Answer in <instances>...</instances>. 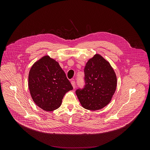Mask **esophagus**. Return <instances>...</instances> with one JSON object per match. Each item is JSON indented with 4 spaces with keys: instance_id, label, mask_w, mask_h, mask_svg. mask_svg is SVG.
I'll list each match as a JSON object with an SVG mask.
<instances>
[{
    "instance_id": "esophagus-1",
    "label": "esophagus",
    "mask_w": 150,
    "mask_h": 150,
    "mask_svg": "<svg viewBox=\"0 0 150 150\" xmlns=\"http://www.w3.org/2000/svg\"><path fill=\"white\" fill-rule=\"evenodd\" d=\"M71 84H72V85L73 88H75V86H76V83H75V82L74 81H71Z\"/></svg>"
}]
</instances>
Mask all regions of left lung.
<instances>
[{"label": "left lung", "mask_w": 150, "mask_h": 150, "mask_svg": "<svg viewBox=\"0 0 150 150\" xmlns=\"http://www.w3.org/2000/svg\"><path fill=\"white\" fill-rule=\"evenodd\" d=\"M84 74V87L76 94L83 108L100 110L110 103L116 91V74L109 62L96 54L86 63Z\"/></svg>", "instance_id": "obj_1"}]
</instances>
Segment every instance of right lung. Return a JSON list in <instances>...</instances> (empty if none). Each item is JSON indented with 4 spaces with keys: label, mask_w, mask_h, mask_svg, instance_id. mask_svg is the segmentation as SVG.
Here are the masks:
<instances>
[{
    "label": "right lung",
    "mask_w": 150,
    "mask_h": 150,
    "mask_svg": "<svg viewBox=\"0 0 150 150\" xmlns=\"http://www.w3.org/2000/svg\"><path fill=\"white\" fill-rule=\"evenodd\" d=\"M28 87L36 105L47 112L58 109L66 93L73 89L59 63L49 56L42 57L32 66Z\"/></svg>",
    "instance_id": "obj_1"
}]
</instances>
